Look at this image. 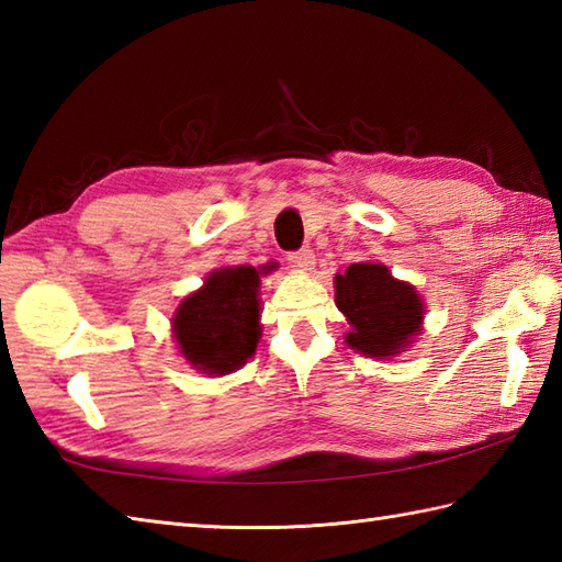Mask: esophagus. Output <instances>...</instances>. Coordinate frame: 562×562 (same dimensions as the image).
Segmentation results:
<instances>
[{
  "mask_svg": "<svg viewBox=\"0 0 562 562\" xmlns=\"http://www.w3.org/2000/svg\"><path fill=\"white\" fill-rule=\"evenodd\" d=\"M288 260H290V266L294 270H302V272L304 270H312V266H314V250L300 248V250H294V254H290Z\"/></svg>",
  "mask_w": 562,
  "mask_h": 562,
  "instance_id": "esophagus-1",
  "label": "esophagus"
}]
</instances>
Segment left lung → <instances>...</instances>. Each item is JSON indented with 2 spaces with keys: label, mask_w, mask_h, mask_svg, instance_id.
Returning <instances> with one entry per match:
<instances>
[{
  "label": "left lung",
  "mask_w": 562,
  "mask_h": 562,
  "mask_svg": "<svg viewBox=\"0 0 562 562\" xmlns=\"http://www.w3.org/2000/svg\"><path fill=\"white\" fill-rule=\"evenodd\" d=\"M336 306L350 324L345 342L376 360L405 352L423 330L425 304L413 284L381 262H352L336 274Z\"/></svg>",
  "instance_id": "left-lung-1"
}]
</instances>
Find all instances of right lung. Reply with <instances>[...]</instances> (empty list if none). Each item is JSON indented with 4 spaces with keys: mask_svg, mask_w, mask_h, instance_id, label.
Masks as SVG:
<instances>
[{
    "mask_svg": "<svg viewBox=\"0 0 562 562\" xmlns=\"http://www.w3.org/2000/svg\"><path fill=\"white\" fill-rule=\"evenodd\" d=\"M272 266H234L210 272L171 318L178 350L202 374L224 376L244 367L260 340V274Z\"/></svg>",
    "mask_w": 562,
    "mask_h": 562,
    "instance_id": "1",
    "label": "right lung"
}]
</instances>
